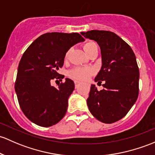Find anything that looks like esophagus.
I'll list each match as a JSON object with an SVG mask.
<instances>
[{
	"instance_id": "1",
	"label": "esophagus",
	"mask_w": 155,
	"mask_h": 155,
	"mask_svg": "<svg viewBox=\"0 0 155 155\" xmlns=\"http://www.w3.org/2000/svg\"><path fill=\"white\" fill-rule=\"evenodd\" d=\"M75 87H76V88H77L78 87V86H79V81H75Z\"/></svg>"
}]
</instances>
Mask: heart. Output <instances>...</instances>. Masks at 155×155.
Returning <instances> with one entry per match:
<instances>
[{"mask_svg": "<svg viewBox=\"0 0 155 155\" xmlns=\"http://www.w3.org/2000/svg\"><path fill=\"white\" fill-rule=\"evenodd\" d=\"M83 49L84 51L86 52L87 55H90V53L96 48H98L97 45L93 41H87L84 42L82 45ZM70 51L71 50H68L65 54V58H68L69 56ZM94 73V69L91 68H80V67H77L75 68L74 69L71 70L69 72V76L73 79H76V80L84 81L88 79L91 75Z\"/></svg>", "mask_w": 155, "mask_h": 155, "instance_id": "b5f03b06", "label": "heart"}]
</instances>
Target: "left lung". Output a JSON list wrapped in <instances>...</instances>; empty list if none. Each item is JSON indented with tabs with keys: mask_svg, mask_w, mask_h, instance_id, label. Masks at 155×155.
Here are the masks:
<instances>
[{
	"mask_svg": "<svg viewBox=\"0 0 155 155\" xmlns=\"http://www.w3.org/2000/svg\"><path fill=\"white\" fill-rule=\"evenodd\" d=\"M81 34L97 42L101 50L102 68L91 84L87 104L92 115L104 123H113L127 114L139 94L140 73L131 47L114 32L91 30Z\"/></svg>",
	"mask_w": 155,
	"mask_h": 155,
	"instance_id": "left-lung-1",
	"label": "left lung"
}]
</instances>
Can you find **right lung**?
Wrapping results in <instances>:
<instances>
[{"mask_svg":"<svg viewBox=\"0 0 155 155\" xmlns=\"http://www.w3.org/2000/svg\"><path fill=\"white\" fill-rule=\"evenodd\" d=\"M84 39L77 32H48L39 36L23 54L18 68L15 90L23 113L35 124L50 127L66 114L74 82L66 78L58 88L53 79L62 81L58 71L71 47Z\"/></svg>","mask_w":155,"mask_h":155,"instance_id":"obj_1","label":"right lung"}]
</instances>
